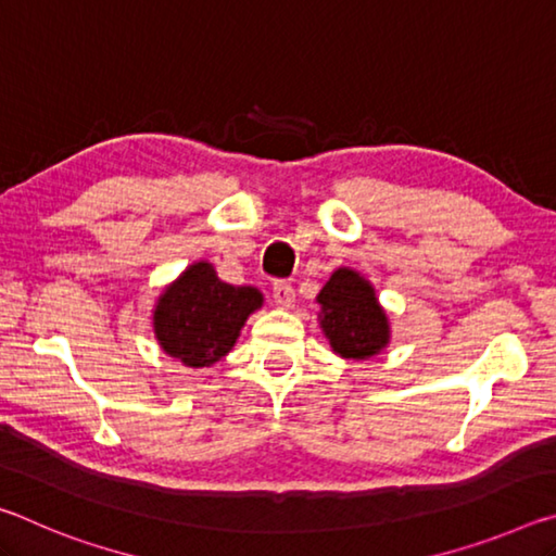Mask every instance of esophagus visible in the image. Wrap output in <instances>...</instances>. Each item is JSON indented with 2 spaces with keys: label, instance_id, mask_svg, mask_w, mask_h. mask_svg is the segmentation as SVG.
Here are the masks:
<instances>
[{
  "label": "esophagus",
  "instance_id": "obj_1",
  "mask_svg": "<svg viewBox=\"0 0 556 556\" xmlns=\"http://www.w3.org/2000/svg\"><path fill=\"white\" fill-rule=\"evenodd\" d=\"M271 299H275V304L279 308H291V306H294L296 291H294V287L289 285V281H277L275 289H271Z\"/></svg>",
  "mask_w": 556,
  "mask_h": 556
}]
</instances>
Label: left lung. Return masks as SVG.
<instances>
[{
  "mask_svg": "<svg viewBox=\"0 0 556 556\" xmlns=\"http://www.w3.org/2000/svg\"><path fill=\"white\" fill-rule=\"evenodd\" d=\"M316 299L324 314L321 328L338 355L363 361L388 345V316L380 308L370 281L353 269L333 271Z\"/></svg>",
  "mask_w": 556,
  "mask_h": 556,
  "instance_id": "1",
  "label": "left lung"
}]
</instances>
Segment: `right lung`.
<instances>
[{
	"mask_svg": "<svg viewBox=\"0 0 556 556\" xmlns=\"http://www.w3.org/2000/svg\"><path fill=\"white\" fill-rule=\"evenodd\" d=\"M260 306L262 294L255 287L225 285L208 262H199L159 299L156 341L188 368H208L230 353L240 328Z\"/></svg>",
	"mask_w": 556,
	"mask_h": 556,
	"instance_id": "right-lung-1",
	"label": "right lung"
}]
</instances>
